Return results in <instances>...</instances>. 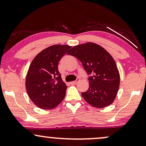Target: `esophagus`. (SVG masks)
Segmentation results:
<instances>
[{
  "instance_id": "obj_1",
  "label": "esophagus",
  "mask_w": 146,
  "mask_h": 146,
  "mask_svg": "<svg viewBox=\"0 0 146 146\" xmlns=\"http://www.w3.org/2000/svg\"><path fill=\"white\" fill-rule=\"evenodd\" d=\"M79 80H80V79H79V78H78V79H77V80H75V81L71 82V84H72V85H73V84H77V83H78V82H79Z\"/></svg>"
}]
</instances>
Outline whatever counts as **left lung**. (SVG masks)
Here are the masks:
<instances>
[{
  "label": "left lung",
  "mask_w": 146,
  "mask_h": 146,
  "mask_svg": "<svg viewBox=\"0 0 146 146\" xmlns=\"http://www.w3.org/2000/svg\"><path fill=\"white\" fill-rule=\"evenodd\" d=\"M67 54L80 60L87 74L90 75L89 88L82 93L85 101L98 108L111 104L119 90L120 76L110 53L100 45L87 42L73 46Z\"/></svg>",
  "instance_id": "1"
}]
</instances>
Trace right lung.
<instances>
[{"label": "right lung", "mask_w": 146, "mask_h": 146, "mask_svg": "<svg viewBox=\"0 0 146 146\" xmlns=\"http://www.w3.org/2000/svg\"><path fill=\"white\" fill-rule=\"evenodd\" d=\"M55 44L40 52L30 64L25 86L28 95L41 109H53L64 98L67 86L61 78L58 63L71 48Z\"/></svg>", "instance_id": "right-lung-1"}]
</instances>
